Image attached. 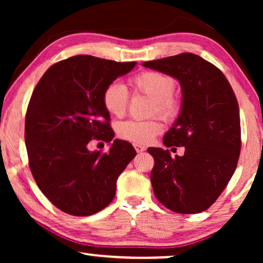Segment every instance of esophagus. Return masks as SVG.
Masks as SVG:
<instances>
[{
  "instance_id": "1",
  "label": "esophagus",
  "mask_w": 263,
  "mask_h": 263,
  "mask_svg": "<svg viewBox=\"0 0 263 263\" xmlns=\"http://www.w3.org/2000/svg\"><path fill=\"white\" fill-rule=\"evenodd\" d=\"M134 147H135V151H136V152H138V153H142V152H145V151H146V147H145V146L138 145V143H135Z\"/></svg>"
}]
</instances>
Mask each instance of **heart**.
I'll use <instances>...</instances> for the list:
<instances>
[{"label": "heart", "instance_id": "1", "mask_svg": "<svg viewBox=\"0 0 263 263\" xmlns=\"http://www.w3.org/2000/svg\"><path fill=\"white\" fill-rule=\"evenodd\" d=\"M135 92L142 93L153 100L152 114H159L165 120L177 116L179 100L174 95L175 80L159 71H142L130 80ZM103 105L110 115L122 117L128 107V92L120 82H111L104 89ZM163 124L159 120L125 121L118 127V135L134 143H147L160 134Z\"/></svg>", "mask_w": 263, "mask_h": 263}]
</instances>
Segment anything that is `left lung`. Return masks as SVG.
Wrapping results in <instances>:
<instances>
[{
	"instance_id": "left-lung-1",
	"label": "left lung",
	"mask_w": 263,
	"mask_h": 263,
	"mask_svg": "<svg viewBox=\"0 0 263 263\" xmlns=\"http://www.w3.org/2000/svg\"><path fill=\"white\" fill-rule=\"evenodd\" d=\"M181 85V111L164 135L166 147L184 146L182 157L149 147L154 195L168 210L182 214L206 211L231 179L240 153L238 103L225 75L192 52L143 62ZM174 149V147H172Z\"/></svg>"
}]
</instances>
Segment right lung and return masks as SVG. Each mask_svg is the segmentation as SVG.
Returning a JSON list of instances; mask_svg holds the SVG:
<instances>
[{"mask_svg": "<svg viewBox=\"0 0 263 263\" xmlns=\"http://www.w3.org/2000/svg\"><path fill=\"white\" fill-rule=\"evenodd\" d=\"M136 62L78 55L57 62L32 93L25 141L34 181L64 213L86 217L114 200L116 182L136 156L130 143L114 140L104 89ZM92 138L113 143L109 153L89 151Z\"/></svg>", "mask_w": 263, "mask_h": 263, "instance_id": "right-lung-1", "label": "right lung"}]
</instances>
